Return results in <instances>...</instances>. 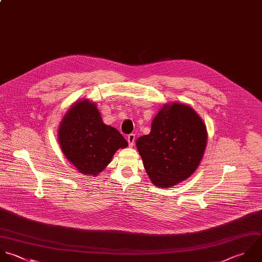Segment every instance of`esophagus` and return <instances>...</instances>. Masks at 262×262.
Listing matches in <instances>:
<instances>
[{
    "instance_id": "1",
    "label": "esophagus",
    "mask_w": 262,
    "mask_h": 262,
    "mask_svg": "<svg viewBox=\"0 0 262 262\" xmlns=\"http://www.w3.org/2000/svg\"><path fill=\"white\" fill-rule=\"evenodd\" d=\"M135 141H136V135L135 134H130L127 136V142H128V146L133 147L135 145Z\"/></svg>"
}]
</instances>
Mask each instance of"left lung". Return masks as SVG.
Returning <instances> with one entry per match:
<instances>
[{
    "label": "left lung",
    "mask_w": 262,
    "mask_h": 262,
    "mask_svg": "<svg viewBox=\"0 0 262 262\" xmlns=\"http://www.w3.org/2000/svg\"><path fill=\"white\" fill-rule=\"evenodd\" d=\"M206 143V126L200 116L190 106L174 103L162 107L150 134L137 140V148L151 182L168 188L194 173Z\"/></svg>",
    "instance_id": "1"
}]
</instances>
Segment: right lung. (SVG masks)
Returning a JSON list of instances; mask_svg holds the SVG:
<instances>
[{"instance_id":"right-lung-1","label":"right lung","mask_w":262,"mask_h":262,"mask_svg":"<svg viewBox=\"0 0 262 262\" xmlns=\"http://www.w3.org/2000/svg\"><path fill=\"white\" fill-rule=\"evenodd\" d=\"M65 157L83 174L96 176L111 162L119 148L127 147L120 133L102 121L95 103L81 101L66 113L59 127Z\"/></svg>"}]
</instances>
